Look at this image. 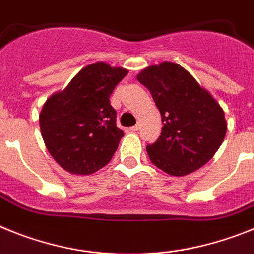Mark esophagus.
<instances>
[{
	"label": "esophagus",
	"mask_w": 254,
	"mask_h": 254,
	"mask_svg": "<svg viewBox=\"0 0 254 254\" xmlns=\"http://www.w3.org/2000/svg\"><path fill=\"white\" fill-rule=\"evenodd\" d=\"M138 129H139V125H134L130 127V131H138Z\"/></svg>",
	"instance_id": "esophagus-1"
}]
</instances>
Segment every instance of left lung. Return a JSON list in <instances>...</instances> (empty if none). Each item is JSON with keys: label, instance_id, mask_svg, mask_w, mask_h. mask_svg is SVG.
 <instances>
[{"label": "left lung", "instance_id": "8db88e82", "mask_svg": "<svg viewBox=\"0 0 254 254\" xmlns=\"http://www.w3.org/2000/svg\"><path fill=\"white\" fill-rule=\"evenodd\" d=\"M136 79L151 92L164 124L158 139L147 145L152 164L173 176L206 165L228 129L215 98L184 67L169 61L148 66Z\"/></svg>", "mask_w": 254, "mask_h": 254}]
</instances>
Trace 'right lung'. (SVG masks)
Segmentation results:
<instances>
[{
  "instance_id": "obj_1",
  "label": "right lung",
  "mask_w": 254,
  "mask_h": 254,
  "mask_svg": "<svg viewBox=\"0 0 254 254\" xmlns=\"http://www.w3.org/2000/svg\"><path fill=\"white\" fill-rule=\"evenodd\" d=\"M127 74L123 67L92 64L43 105L39 115L42 138L66 171L89 175L111 161L124 131L116 127L110 96Z\"/></svg>"
}]
</instances>
